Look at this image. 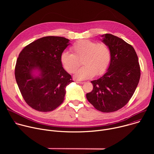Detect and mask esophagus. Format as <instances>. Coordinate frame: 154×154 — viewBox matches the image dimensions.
<instances>
[{"mask_svg": "<svg viewBox=\"0 0 154 154\" xmlns=\"http://www.w3.org/2000/svg\"><path fill=\"white\" fill-rule=\"evenodd\" d=\"M77 84H80V85H83L85 83V82H76Z\"/></svg>", "mask_w": 154, "mask_h": 154, "instance_id": "1", "label": "esophagus"}]
</instances>
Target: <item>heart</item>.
<instances>
[{"label": "heart", "instance_id": "b5f03b06", "mask_svg": "<svg viewBox=\"0 0 154 154\" xmlns=\"http://www.w3.org/2000/svg\"><path fill=\"white\" fill-rule=\"evenodd\" d=\"M73 54L68 51L61 52L60 57L63 68L69 73H74L80 66V62L85 66L74 74L78 80L90 79L96 75L103 74L107 70L111 61V53L104 43L82 39L71 48Z\"/></svg>", "mask_w": 154, "mask_h": 154}]
</instances>
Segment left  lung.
I'll list each match as a JSON object with an SVG mask.
<instances>
[{
  "label": "left lung",
  "instance_id": "obj_1",
  "mask_svg": "<svg viewBox=\"0 0 154 154\" xmlns=\"http://www.w3.org/2000/svg\"><path fill=\"white\" fill-rule=\"evenodd\" d=\"M102 42L110 51L111 61L106 72L91 81L93 90L86 94L88 100L97 110L116 112L132 97L140 79V67L134 48L112 34L101 35Z\"/></svg>",
  "mask_w": 154,
  "mask_h": 154
}]
</instances>
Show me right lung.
Wrapping results in <instances>:
<instances>
[{
	"mask_svg": "<svg viewBox=\"0 0 154 154\" xmlns=\"http://www.w3.org/2000/svg\"><path fill=\"white\" fill-rule=\"evenodd\" d=\"M70 45L61 36H45L20 52L15 67V78L26 103L37 111H53L63 102L66 87L72 77L60 62L62 52Z\"/></svg>",
	"mask_w": 154,
	"mask_h": 154,
	"instance_id": "1",
	"label": "right lung"
}]
</instances>
